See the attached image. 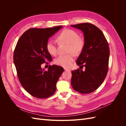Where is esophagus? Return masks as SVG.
Listing matches in <instances>:
<instances>
[{
	"label": "esophagus",
	"instance_id": "obj_1",
	"mask_svg": "<svg viewBox=\"0 0 126 126\" xmlns=\"http://www.w3.org/2000/svg\"><path fill=\"white\" fill-rule=\"evenodd\" d=\"M64 70L65 71H71L70 69H67V68H64Z\"/></svg>",
	"mask_w": 126,
	"mask_h": 126
}]
</instances>
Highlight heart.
Masks as SVG:
<instances>
[{
    "label": "heart",
    "instance_id": "heart-1",
    "mask_svg": "<svg viewBox=\"0 0 126 126\" xmlns=\"http://www.w3.org/2000/svg\"><path fill=\"white\" fill-rule=\"evenodd\" d=\"M58 40L60 43L68 44L67 52L70 53L66 55L59 56L55 59V63L64 68H69L74 62V56L73 54L77 55L82 51L85 46V41L81 38L79 37L77 32L69 29L63 30L58 36ZM46 49L51 55L55 56L57 54V46L54 40H49L47 42Z\"/></svg>",
    "mask_w": 126,
    "mask_h": 126
}]
</instances>
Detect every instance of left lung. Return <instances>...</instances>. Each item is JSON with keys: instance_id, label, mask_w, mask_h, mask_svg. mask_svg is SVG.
I'll return each instance as SVG.
<instances>
[{"instance_id": "obj_1", "label": "left lung", "mask_w": 126, "mask_h": 126, "mask_svg": "<svg viewBox=\"0 0 126 126\" xmlns=\"http://www.w3.org/2000/svg\"><path fill=\"white\" fill-rule=\"evenodd\" d=\"M71 27L83 33L85 46L76 61L78 66L85 67V70L78 69L72 71L71 85L81 94H89L97 89L108 70L109 47L104 33L97 27L90 23H82Z\"/></svg>"}]
</instances>
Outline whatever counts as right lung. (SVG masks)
Returning <instances> with one entry per match:
<instances>
[{
  "label": "right lung",
  "instance_id": "add662e5",
  "mask_svg": "<svg viewBox=\"0 0 126 126\" xmlns=\"http://www.w3.org/2000/svg\"><path fill=\"white\" fill-rule=\"evenodd\" d=\"M63 28L62 26L47 28H31L19 39L14 53V63L19 81L27 92L37 98L54 94L56 83L64 71L62 67L49 65L47 71L41 67L52 57L47 50L50 37Z\"/></svg>",
  "mask_w": 126,
  "mask_h": 126
}]
</instances>
